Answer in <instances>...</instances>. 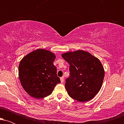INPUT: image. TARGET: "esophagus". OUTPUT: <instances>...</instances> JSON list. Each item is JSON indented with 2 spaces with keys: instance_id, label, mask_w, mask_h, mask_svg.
I'll use <instances>...</instances> for the list:
<instances>
[{
  "instance_id": "1",
  "label": "esophagus",
  "mask_w": 124,
  "mask_h": 124,
  "mask_svg": "<svg viewBox=\"0 0 124 124\" xmlns=\"http://www.w3.org/2000/svg\"><path fill=\"white\" fill-rule=\"evenodd\" d=\"M60 80H61V83H63V82H64V77H62V78H61Z\"/></svg>"
}]
</instances>
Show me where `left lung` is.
Masks as SVG:
<instances>
[{
	"label": "left lung",
	"mask_w": 124,
	"mask_h": 124,
	"mask_svg": "<svg viewBox=\"0 0 124 124\" xmlns=\"http://www.w3.org/2000/svg\"><path fill=\"white\" fill-rule=\"evenodd\" d=\"M62 56L70 65V77L65 83L69 96L79 102L92 100L101 88L104 78L100 61L83 50L65 52Z\"/></svg>",
	"instance_id": "left-lung-1"
}]
</instances>
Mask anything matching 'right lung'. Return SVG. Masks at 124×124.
Wrapping results in <instances>:
<instances>
[{"label":"right lung","instance_id":"1","mask_svg":"<svg viewBox=\"0 0 124 124\" xmlns=\"http://www.w3.org/2000/svg\"><path fill=\"white\" fill-rule=\"evenodd\" d=\"M56 56L51 51L37 49L30 52L20 61L18 78L28 94L39 99L49 96L61 83L54 65Z\"/></svg>","mask_w":124,"mask_h":124}]
</instances>
